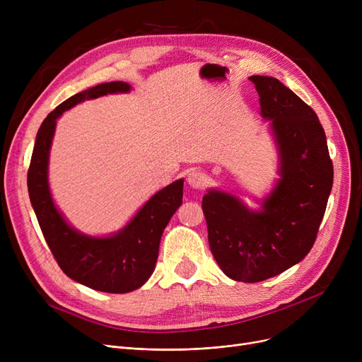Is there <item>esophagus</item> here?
I'll return each instance as SVG.
<instances>
[{
    "label": "esophagus",
    "mask_w": 362,
    "mask_h": 362,
    "mask_svg": "<svg viewBox=\"0 0 362 362\" xmlns=\"http://www.w3.org/2000/svg\"><path fill=\"white\" fill-rule=\"evenodd\" d=\"M187 183L194 189H202L206 185V176L202 170L192 168L187 173Z\"/></svg>",
    "instance_id": "esophagus-1"
}]
</instances>
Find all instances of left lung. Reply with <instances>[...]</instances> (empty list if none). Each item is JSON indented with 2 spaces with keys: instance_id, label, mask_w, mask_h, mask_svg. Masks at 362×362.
<instances>
[{
  "instance_id": "left-lung-1",
  "label": "left lung",
  "mask_w": 362,
  "mask_h": 362,
  "mask_svg": "<svg viewBox=\"0 0 362 362\" xmlns=\"http://www.w3.org/2000/svg\"><path fill=\"white\" fill-rule=\"evenodd\" d=\"M261 116L272 120L281 179L250 211L230 194L202 198L210 250L223 273L255 283L283 273L307 257L317 239L333 185L326 133L315 111L270 76H251Z\"/></svg>"
}]
</instances>
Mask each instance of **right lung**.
<instances>
[{"mask_svg": "<svg viewBox=\"0 0 362 362\" xmlns=\"http://www.w3.org/2000/svg\"><path fill=\"white\" fill-rule=\"evenodd\" d=\"M127 90L130 86L124 82L101 83L73 95L52 110L37 130L28 170L29 198L57 264L70 279L107 293L132 292L151 277L161 235L182 205L183 180L161 189L117 235L89 238L73 230L57 211L48 187V156L55 122L63 111L85 100Z\"/></svg>", "mask_w": 362, "mask_h": 362, "instance_id": "right-lung-1", "label": "right lung"}]
</instances>
